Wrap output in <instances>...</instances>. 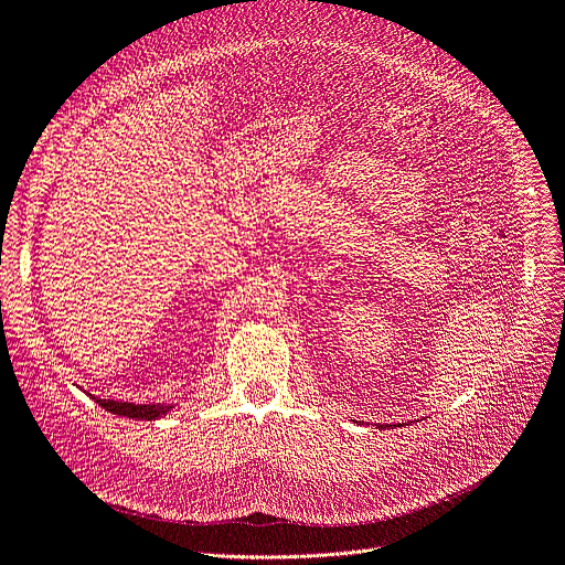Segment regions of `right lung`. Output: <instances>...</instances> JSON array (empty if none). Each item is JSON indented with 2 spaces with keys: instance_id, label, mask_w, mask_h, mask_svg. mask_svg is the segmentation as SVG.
<instances>
[{
  "instance_id": "1",
  "label": "right lung",
  "mask_w": 565,
  "mask_h": 565,
  "mask_svg": "<svg viewBox=\"0 0 565 565\" xmlns=\"http://www.w3.org/2000/svg\"><path fill=\"white\" fill-rule=\"evenodd\" d=\"M102 408L121 415V418L136 420H159L173 408V404H131V402H115V399H94Z\"/></svg>"
}]
</instances>
